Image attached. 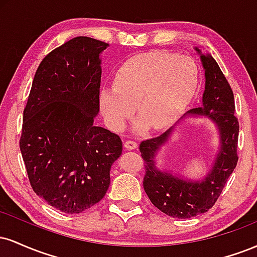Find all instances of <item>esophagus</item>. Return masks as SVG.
I'll list each match as a JSON object with an SVG mask.
<instances>
[{
    "label": "esophagus",
    "mask_w": 257,
    "mask_h": 257,
    "mask_svg": "<svg viewBox=\"0 0 257 257\" xmlns=\"http://www.w3.org/2000/svg\"><path fill=\"white\" fill-rule=\"evenodd\" d=\"M124 147L126 150H135L138 147V144L135 143V141L126 140V141H124Z\"/></svg>",
    "instance_id": "1"
}]
</instances>
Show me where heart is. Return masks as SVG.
<instances>
[{"mask_svg": "<svg viewBox=\"0 0 257 257\" xmlns=\"http://www.w3.org/2000/svg\"><path fill=\"white\" fill-rule=\"evenodd\" d=\"M198 83V70L192 59L169 52L134 55L116 71L113 88L100 91V108L108 126L120 131L134 113L140 118L134 131L141 134L164 128L185 110Z\"/></svg>", "mask_w": 257, "mask_h": 257, "instance_id": "obj_1", "label": "heart"}]
</instances>
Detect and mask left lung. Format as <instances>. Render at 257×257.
Masks as SVG:
<instances>
[{
	"label": "left lung",
	"instance_id": "8db88e82",
	"mask_svg": "<svg viewBox=\"0 0 257 257\" xmlns=\"http://www.w3.org/2000/svg\"><path fill=\"white\" fill-rule=\"evenodd\" d=\"M193 49L199 55L204 71L202 105L187 111L173 128L161 137L140 144L146 169L144 190L156 208L176 219H190L206 213L219 198L238 162L239 124L234 116L233 91L215 59L208 53H202L197 47ZM187 118H206L217 128L219 135L213 163L206 175L199 179L187 178L169 168L161 170L157 167L158 155Z\"/></svg>",
	"mask_w": 257,
	"mask_h": 257
}]
</instances>
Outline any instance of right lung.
Segmentation results:
<instances>
[{
    "instance_id": "1",
    "label": "right lung",
    "mask_w": 257,
    "mask_h": 257,
    "mask_svg": "<svg viewBox=\"0 0 257 257\" xmlns=\"http://www.w3.org/2000/svg\"><path fill=\"white\" fill-rule=\"evenodd\" d=\"M107 43L79 36L43 59L23 117L20 151L32 190L53 208L79 214L100 202L122 140L94 124Z\"/></svg>"
}]
</instances>
